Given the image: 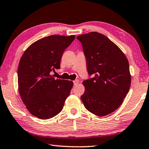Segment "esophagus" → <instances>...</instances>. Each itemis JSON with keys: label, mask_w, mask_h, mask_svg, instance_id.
Listing matches in <instances>:
<instances>
[{"label": "esophagus", "mask_w": 149, "mask_h": 149, "mask_svg": "<svg viewBox=\"0 0 149 149\" xmlns=\"http://www.w3.org/2000/svg\"><path fill=\"white\" fill-rule=\"evenodd\" d=\"M79 80H74V81H73V83H74V86H76L77 84H79Z\"/></svg>", "instance_id": "1"}]
</instances>
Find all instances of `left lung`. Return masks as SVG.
Instances as JSON below:
<instances>
[{
    "instance_id": "8db88e82",
    "label": "left lung",
    "mask_w": 149,
    "mask_h": 149,
    "mask_svg": "<svg viewBox=\"0 0 149 149\" xmlns=\"http://www.w3.org/2000/svg\"><path fill=\"white\" fill-rule=\"evenodd\" d=\"M86 59L89 78L83 82L80 97L90 113L104 116L123 102L131 84L128 61L118 46L102 34L91 32L78 36Z\"/></svg>"
}]
</instances>
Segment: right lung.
Here are the masks:
<instances>
[{
	"mask_svg": "<svg viewBox=\"0 0 149 149\" xmlns=\"http://www.w3.org/2000/svg\"><path fill=\"white\" fill-rule=\"evenodd\" d=\"M75 36L51 35L33 43L21 57L17 69L18 87L23 102L40 119H49L61 111L73 82L55 79L50 72L60 69L65 49Z\"/></svg>",
	"mask_w": 149,
	"mask_h": 149,
	"instance_id": "1",
	"label": "right lung"
}]
</instances>
